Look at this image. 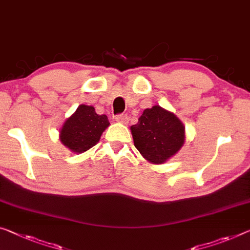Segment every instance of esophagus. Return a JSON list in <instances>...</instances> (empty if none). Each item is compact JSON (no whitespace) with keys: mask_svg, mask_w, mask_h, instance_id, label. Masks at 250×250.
<instances>
[{"mask_svg":"<svg viewBox=\"0 0 250 250\" xmlns=\"http://www.w3.org/2000/svg\"><path fill=\"white\" fill-rule=\"evenodd\" d=\"M115 120H116L118 123H123V124H127L129 117L126 114H120V115H117Z\"/></svg>","mask_w":250,"mask_h":250,"instance_id":"1","label":"esophagus"}]
</instances>
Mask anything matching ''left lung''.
Wrapping results in <instances>:
<instances>
[{"label": "left lung", "instance_id": "1", "mask_svg": "<svg viewBox=\"0 0 250 250\" xmlns=\"http://www.w3.org/2000/svg\"><path fill=\"white\" fill-rule=\"evenodd\" d=\"M130 130L135 147L144 159L155 164L167 161L184 143L183 124L160 106L145 109Z\"/></svg>", "mask_w": 250, "mask_h": 250}]
</instances>
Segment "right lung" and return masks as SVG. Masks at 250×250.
<instances>
[{"label": "right lung", "instance_id": "right-lung-1", "mask_svg": "<svg viewBox=\"0 0 250 250\" xmlns=\"http://www.w3.org/2000/svg\"><path fill=\"white\" fill-rule=\"evenodd\" d=\"M108 125L106 115L96 114L93 106L80 105L75 114L64 122L60 130V141L72 152H86L98 143Z\"/></svg>", "mask_w": 250, "mask_h": 250}]
</instances>
